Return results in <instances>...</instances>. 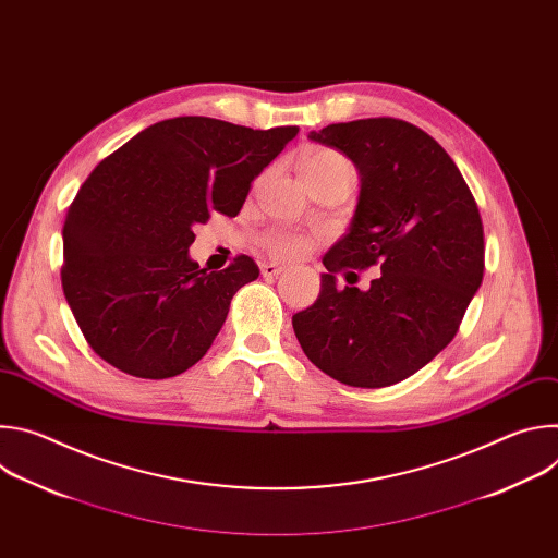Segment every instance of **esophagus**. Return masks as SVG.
<instances>
[{
    "mask_svg": "<svg viewBox=\"0 0 558 558\" xmlns=\"http://www.w3.org/2000/svg\"><path fill=\"white\" fill-rule=\"evenodd\" d=\"M260 271H263L265 278H276V276H280V274L284 271V267H280V265H276V263H263Z\"/></svg>",
    "mask_w": 558,
    "mask_h": 558,
    "instance_id": "esophagus-1",
    "label": "esophagus"
}]
</instances>
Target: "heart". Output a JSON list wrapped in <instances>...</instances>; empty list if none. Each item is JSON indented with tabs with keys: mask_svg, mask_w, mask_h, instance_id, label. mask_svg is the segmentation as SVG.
<instances>
[{
	"mask_svg": "<svg viewBox=\"0 0 558 558\" xmlns=\"http://www.w3.org/2000/svg\"><path fill=\"white\" fill-rule=\"evenodd\" d=\"M344 170L353 172L347 158L336 149L323 147V149L311 151L304 158L300 166V177H302V181H308V179H323V177H329L333 172H344ZM308 247H311L308 238L298 235V233L274 231L265 238V250L269 252V256L280 258V260H295V258L304 256L308 252Z\"/></svg>",
	"mask_w": 558,
	"mask_h": 558,
	"instance_id": "b5f03b06",
	"label": "heart"
}]
</instances>
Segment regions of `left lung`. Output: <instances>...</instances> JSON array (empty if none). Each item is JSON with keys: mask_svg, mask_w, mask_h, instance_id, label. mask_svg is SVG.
Wrapping results in <instances>:
<instances>
[{"mask_svg": "<svg viewBox=\"0 0 558 558\" xmlns=\"http://www.w3.org/2000/svg\"><path fill=\"white\" fill-rule=\"evenodd\" d=\"M308 138L344 151L360 172L349 231L325 254L320 295L293 315L304 355L357 388L402 381L444 351L484 280V225L459 168L402 119L333 123ZM379 264L368 292L335 274Z\"/></svg>", "mask_w": 558, "mask_h": 558, "instance_id": "left-lung-1", "label": "left lung"}]
</instances>
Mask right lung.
<instances>
[{
    "label": "right lung",
    "instance_id": "add662e5",
    "mask_svg": "<svg viewBox=\"0 0 558 558\" xmlns=\"http://www.w3.org/2000/svg\"><path fill=\"white\" fill-rule=\"evenodd\" d=\"M298 134L209 117L158 121L93 170L63 222L61 287L93 351L114 368L166 379L211 347L231 298L260 269L190 258L194 225L235 216L252 181Z\"/></svg>",
    "mask_w": 558,
    "mask_h": 558
}]
</instances>
